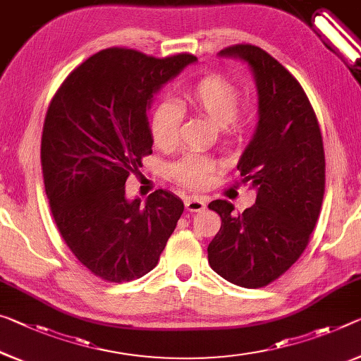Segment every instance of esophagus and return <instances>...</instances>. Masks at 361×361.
<instances>
[{
  "label": "esophagus",
  "instance_id": "34e87169",
  "mask_svg": "<svg viewBox=\"0 0 361 361\" xmlns=\"http://www.w3.org/2000/svg\"><path fill=\"white\" fill-rule=\"evenodd\" d=\"M204 207H207V203H204V200L200 197H188L185 200V209L190 213L203 212Z\"/></svg>",
  "mask_w": 361,
  "mask_h": 361
}]
</instances>
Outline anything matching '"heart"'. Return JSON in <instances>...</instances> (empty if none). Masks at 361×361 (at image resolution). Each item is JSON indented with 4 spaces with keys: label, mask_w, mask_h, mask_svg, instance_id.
Instances as JSON below:
<instances>
[{
    "label": "heart",
    "mask_w": 361,
    "mask_h": 361,
    "mask_svg": "<svg viewBox=\"0 0 361 361\" xmlns=\"http://www.w3.org/2000/svg\"><path fill=\"white\" fill-rule=\"evenodd\" d=\"M185 102L195 113L208 118L212 123L219 126L223 134L237 140L243 135L247 118L238 113L237 87L218 74H208L197 80L185 92ZM184 111L173 99H163L153 108L149 116V134L154 147L169 152L179 143V134ZM218 164L213 158L204 154H185L179 161L171 164L169 173L177 184L187 188H204L216 173Z\"/></svg>",
    "instance_id": "1"
}]
</instances>
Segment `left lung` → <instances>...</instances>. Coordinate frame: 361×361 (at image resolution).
Returning a JSON list of instances; mask_svg holds the SVG:
<instances>
[{
	"label": "left lung",
	"mask_w": 361,
	"mask_h": 361,
	"mask_svg": "<svg viewBox=\"0 0 361 361\" xmlns=\"http://www.w3.org/2000/svg\"><path fill=\"white\" fill-rule=\"evenodd\" d=\"M219 56L245 61L257 84V130L237 164L257 202L238 214L226 200L208 204L221 216L208 263L232 284L258 289L284 274L308 245L324 197L323 137L302 85L264 49L234 45Z\"/></svg>",
	"instance_id": "left-lung-1"
}]
</instances>
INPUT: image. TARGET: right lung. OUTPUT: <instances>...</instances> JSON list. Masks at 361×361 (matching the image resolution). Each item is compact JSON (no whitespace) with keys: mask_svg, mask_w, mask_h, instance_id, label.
<instances>
[{"mask_svg":"<svg viewBox=\"0 0 361 361\" xmlns=\"http://www.w3.org/2000/svg\"><path fill=\"white\" fill-rule=\"evenodd\" d=\"M193 54L147 56L106 48L66 77L49 103L42 171L49 208L74 257L108 282L149 273L176 229L184 203L168 190L126 198V180L152 154L147 111L153 95Z\"/></svg>","mask_w":361,"mask_h":361,"instance_id":"obj_1","label":"right lung"}]
</instances>
